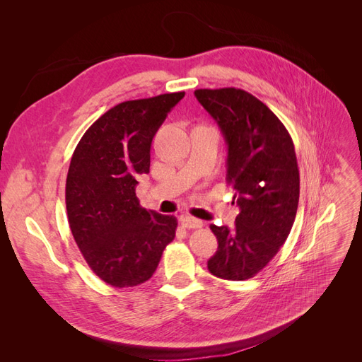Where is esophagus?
Wrapping results in <instances>:
<instances>
[{"instance_id": "esophagus-1", "label": "esophagus", "mask_w": 362, "mask_h": 362, "mask_svg": "<svg viewBox=\"0 0 362 362\" xmlns=\"http://www.w3.org/2000/svg\"><path fill=\"white\" fill-rule=\"evenodd\" d=\"M180 222L184 228H189V229H194V228H202V221H199V218H194L192 216H181L180 217Z\"/></svg>"}]
</instances>
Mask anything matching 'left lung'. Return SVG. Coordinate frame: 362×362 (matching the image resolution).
Returning a JSON list of instances; mask_svg holds the SVG:
<instances>
[{
  "label": "left lung",
  "instance_id": "obj_1",
  "mask_svg": "<svg viewBox=\"0 0 362 362\" xmlns=\"http://www.w3.org/2000/svg\"><path fill=\"white\" fill-rule=\"evenodd\" d=\"M194 96L225 137L226 181L240 208L233 229L210 225L218 247L206 266L217 278L245 281L269 264L291 231L299 204L294 145L276 115L246 90L198 89Z\"/></svg>",
  "mask_w": 362,
  "mask_h": 362
}]
</instances>
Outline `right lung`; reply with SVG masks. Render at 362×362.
Here are the masks:
<instances>
[{
    "label": "right lung",
    "instance_id": "add662e5",
    "mask_svg": "<svg viewBox=\"0 0 362 362\" xmlns=\"http://www.w3.org/2000/svg\"><path fill=\"white\" fill-rule=\"evenodd\" d=\"M184 92L115 105L76 145L66 178L68 221L89 267L116 288L148 281L175 238L177 217L141 208L139 175L149 173L151 144Z\"/></svg>",
    "mask_w": 362,
    "mask_h": 362
}]
</instances>
